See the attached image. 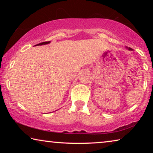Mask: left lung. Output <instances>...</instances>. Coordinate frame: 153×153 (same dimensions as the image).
Returning <instances> with one entry per match:
<instances>
[{
	"label": "left lung",
	"instance_id": "8db88e82",
	"mask_svg": "<svg viewBox=\"0 0 153 153\" xmlns=\"http://www.w3.org/2000/svg\"><path fill=\"white\" fill-rule=\"evenodd\" d=\"M126 48H127V49H129V51H132V49H131V48H130V47H126Z\"/></svg>",
	"mask_w": 153,
	"mask_h": 153
}]
</instances>
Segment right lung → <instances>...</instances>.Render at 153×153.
<instances>
[{
  "instance_id": "add662e5",
  "label": "right lung",
  "mask_w": 153,
  "mask_h": 153,
  "mask_svg": "<svg viewBox=\"0 0 153 153\" xmlns=\"http://www.w3.org/2000/svg\"><path fill=\"white\" fill-rule=\"evenodd\" d=\"M51 42L49 41V42H42V43H39L38 45H35V46H39V45H48V44H49Z\"/></svg>"
}]
</instances>
